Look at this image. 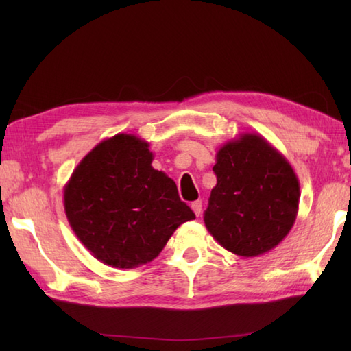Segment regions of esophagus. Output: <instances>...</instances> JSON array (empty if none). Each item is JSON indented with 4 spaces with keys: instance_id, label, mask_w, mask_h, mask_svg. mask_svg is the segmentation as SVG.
Returning <instances> with one entry per match:
<instances>
[{
    "instance_id": "34e87169",
    "label": "esophagus",
    "mask_w": 351,
    "mask_h": 351,
    "mask_svg": "<svg viewBox=\"0 0 351 351\" xmlns=\"http://www.w3.org/2000/svg\"><path fill=\"white\" fill-rule=\"evenodd\" d=\"M191 210L199 217L200 213H202V202H200V200H196V202H193L191 204Z\"/></svg>"
}]
</instances>
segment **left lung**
Returning a JSON list of instances; mask_svg holds the SVG:
<instances>
[{
	"label": "left lung",
	"instance_id": "obj_1",
	"mask_svg": "<svg viewBox=\"0 0 351 351\" xmlns=\"http://www.w3.org/2000/svg\"><path fill=\"white\" fill-rule=\"evenodd\" d=\"M217 184L204 215L221 247L253 258L274 249L299 213L300 184L294 169L259 134H240L215 155Z\"/></svg>",
	"mask_w": 351,
	"mask_h": 351
}]
</instances>
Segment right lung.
I'll use <instances>...</instances> for the list:
<instances>
[{
	"label": "right lung",
	"mask_w": 351,
	"mask_h": 351,
	"mask_svg": "<svg viewBox=\"0 0 351 351\" xmlns=\"http://www.w3.org/2000/svg\"><path fill=\"white\" fill-rule=\"evenodd\" d=\"M149 143L132 134L101 141L64 185V213L78 240L102 264L136 268L160 255L196 215L173 180L155 170Z\"/></svg>",
	"instance_id": "1"
}]
</instances>
